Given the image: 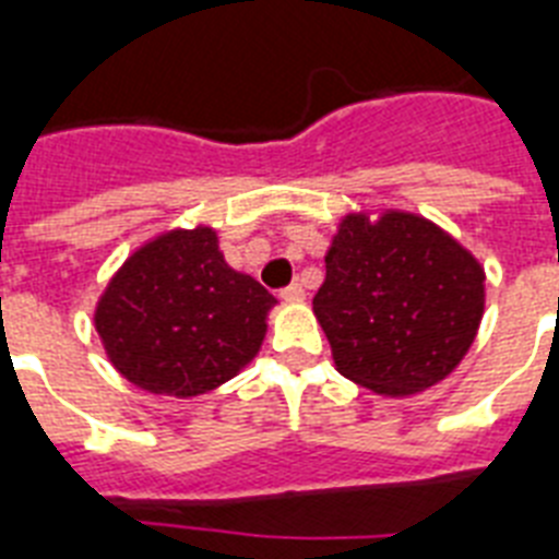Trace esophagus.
I'll return each instance as SVG.
<instances>
[{
    "mask_svg": "<svg viewBox=\"0 0 559 559\" xmlns=\"http://www.w3.org/2000/svg\"><path fill=\"white\" fill-rule=\"evenodd\" d=\"M305 296H307L305 287H301L298 281H293L289 287L281 289V298H284V301H305Z\"/></svg>",
    "mask_w": 559,
    "mask_h": 559,
    "instance_id": "1",
    "label": "esophagus"
}]
</instances>
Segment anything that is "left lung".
<instances>
[{
  "instance_id": "left-lung-1",
  "label": "left lung",
  "mask_w": 559,
  "mask_h": 559,
  "mask_svg": "<svg viewBox=\"0 0 559 559\" xmlns=\"http://www.w3.org/2000/svg\"><path fill=\"white\" fill-rule=\"evenodd\" d=\"M313 313L342 377L406 397L450 377L485 316V266L412 211L342 217Z\"/></svg>"
}]
</instances>
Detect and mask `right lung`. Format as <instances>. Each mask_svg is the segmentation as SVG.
<instances>
[{
  "instance_id": "add662e5",
  "label": "right lung",
  "mask_w": 559,
  "mask_h": 559,
  "mask_svg": "<svg viewBox=\"0 0 559 559\" xmlns=\"http://www.w3.org/2000/svg\"><path fill=\"white\" fill-rule=\"evenodd\" d=\"M275 305L252 275L228 266L214 228H174L109 278L95 331L121 377L186 400L252 362Z\"/></svg>"
}]
</instances>
